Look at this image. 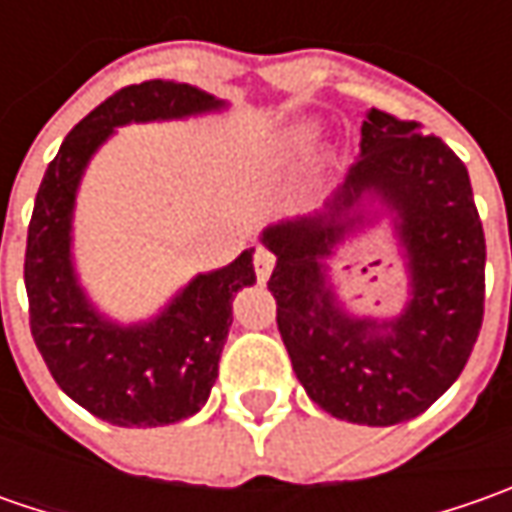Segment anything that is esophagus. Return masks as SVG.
Returning <instances> with one entry per match:
<instances>
[{"label":"esophagus","instance_id":"esophagus-1","mask_svg":"<svg viewBox=\"0 0 512 512\" xmlns=\"http://www.w3.org/2000/svg\"><path fill=\"white\" fill-rule=\"evenodd\" d=\"M276 265V256L265 250V247H259L256 250V256H253V267H256V279L259 282H267V276H270V270Z\"/></svg>","mask_w":512,"mask_h":512}]
</instances>
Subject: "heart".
Segmentation results:
<instances>
[{
  "mask_svg": "<svg viewBox=\"0 0 512 512\" xmlns=\"http://www.w3.org/2000/svg\"><path fill=\"white\" fill-rule=\"evenodd\" d=\"M313 142H316V128H313V125H293V128L285 133V139H282V148H285L287 156H299V153H305Z\"/></svg>",
  "mask_w": 512,
  "mask_h": 512,
  "instance_id": "obj_1",
  "label": "heart"
}]
</instances>
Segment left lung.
<instances>
[{"label": "left lung", "mask_w": 512, "mask_h": 512, "mask_svg": "<svg viewBox=\"0 0 512 512\" xmlns=\"http://www.w3.org/2000/svg\"><path fill=\"white\" fill-rule=\"evenodd\" d=\"M382 218L405 262V299L393 314H353L332 256ZM259 239L276 256L267 290L296 379L330 416L390 427L459 379L482 330L487 253L467 168L442 139L370 108L359 159L325 207Z\"/></svg>", "instance_id": "obj_1"}]
</instances>
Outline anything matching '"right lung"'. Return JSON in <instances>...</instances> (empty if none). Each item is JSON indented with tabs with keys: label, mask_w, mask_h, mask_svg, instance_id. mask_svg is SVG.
Here are the masks:
<instances>
[{
	"label": "right lung",
	"mask_w": 512,
	"mask_h": 512,
	"mask_svg": "<svg viewBox=\"0 0 512 512\" xmlns=\"http://www.w3.org/2000/svg\"><path fill=\"white\" fill-rule=\"evenodd\" d=\"M227 110L225 99L153 79L113 93L70 130L36 193L25 250L30 333L50 376L76 404L116 427L176 424L205 407L233 325V299L256 282L253 247L196 273L142 322H119L90 299L73 259V213L96 150L125 125Z\"/></svg>",
	"instance_id": "1"
}]
</instances>
